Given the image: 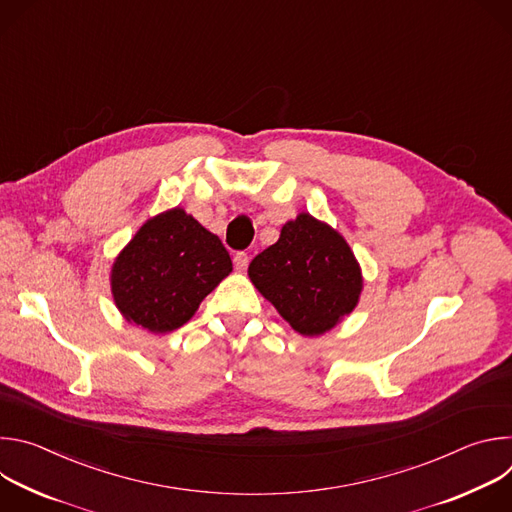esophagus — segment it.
Segmentation results:
<instances>
[{
	"label": "esophagus",
	"mask_w": 512,
	"mask_h": 512,
	"mask_svg": "<svg viewBox=\"0 0 512 512\" xmlns=\"http://www.w3.org/2000/svg\"><path fill=\"white\" fill-rule=\"evenodd\" d=\"M249 261H251V257H249V253H245V251H237L235 257H233V263H235L237 269H247V267H249Z\"/></svg>",
	"instance_id": "1"
}]
</instances>
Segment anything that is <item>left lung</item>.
Masks as SVG:
<instances>
[{"mask_svg":"<svg viewBox=\"0 0 512 512\" xmlns=\"http://www.w3.org/2000/svg\"><path fill=\"white\" fill-rule=\"evenodd\" d=\"M249 277L289 326L304 336L334 328L358 302L362 277L346 241L302 212L249 265Z\"/></svg>","mask_w":512,"mask_h":512,"instance_id":"8db88e82","label":"left lung"}]
</instances>
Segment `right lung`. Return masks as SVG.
<instances>
[{
  "label": "right lung",
  "mask_w": 512,
  "mask_h": 512,
  "mask_svg": "<svg viewBox=\"0 0 512 512\" xmlns=\"http://www.w3.org/2000/svg\"><path fill=\"white\" fill-rule=\"evenodd\" d=\"M231 271L221 239L174 208L135 233L113 265L111 287L129 322L164 334L186 324Z\"/></svg>",
  "instance_id": "right-lung-1"
}]
</instances>
